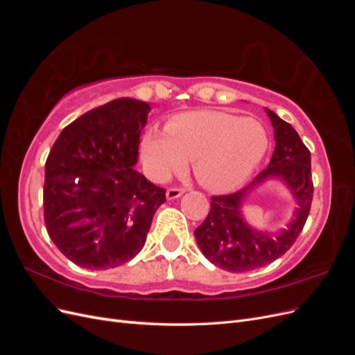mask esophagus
Segmentation results:
<instances>
[{
    "label": "esophagus",
    "mask_w": 355,
    "mask_h": 355,
    "mask_svg": "<svg viewBox=\"0 0 355 355\" xmlns=\"http://www.w3.org/2000/svg\"><path fill=\"white\" fill-rule=\"evenodd\" d=\"M184 192H185V189H182V188H168L166 192V197H167V200H176L182 194H184Z\"/></svg>",
    "instance_id": "obj_1"
}]
</instances>
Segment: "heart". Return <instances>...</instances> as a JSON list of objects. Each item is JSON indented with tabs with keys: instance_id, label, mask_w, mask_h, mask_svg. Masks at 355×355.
<instances>
[{
	"instance_id": "1",
	"label": "heart",
	"mask_w": 355,
	"mask_h": 355,
	"mask_svg": "<svg viewBox=\"0 0 355 355\" xmlns=\"http://www.w3.org/2000/svg\"><path fill=\"white\" fill-rule=\"evenodd\" d=\"M270 139L254 118L202 110L176 115L166 132L155 127L142 136L146 175L164 182L194 159V175L207 189L227 192L240 187L266 154Z\"/></svg>"
}]
</instances>
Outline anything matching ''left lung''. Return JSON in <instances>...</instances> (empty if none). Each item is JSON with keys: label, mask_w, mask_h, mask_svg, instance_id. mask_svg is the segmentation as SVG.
Returning <instances> with one entry per match:
<instances>
[{"label": "left lung", "mask_w": 355, "mask_h": 355, "mask_svg": "<svg viewBox=\"0 0 355 355\" xmlns=\"http://www.w3.org/2000/svg\"><path fill=\"white\" fill-rule=\"evenodd\" d=\"M274 127L275 148L268 167L244 189L211 198L209 216L194 231L202 254L222 270L247 272L283 256L302 231L313 201L311 154L295 128L265 110ZM283 181L297 201L294 218L278 233L253 229L243 219L242 206L250 192L266 180Z\"/></svg>", "instance_id": "left-lung-1"}]
</instances>
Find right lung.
Returning a JSON list of instances; mask_svg holds the SVG:
<instances>
[{
  "mask_svg": "<svg viewBox=\"0 0 355 355\" xmlns=\"http://www.w3.org/2000/svg\"><path fill=\"white\" fill-rule=\"evenodd\" d=\"M151 106L115 99L63 128L46 161L44 222L51 241L87 270L142 250L166 189L135 170Z\"/></svg>",
  "mask_w": 355,
  "mask_h": 355,
  "instance_id": "add662e5",
  "label": "right lung"
}]
</instances>
